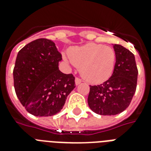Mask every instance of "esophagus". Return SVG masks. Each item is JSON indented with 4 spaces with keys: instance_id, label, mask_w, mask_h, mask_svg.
I'll use <instances>...</instances> for the list:
<instances>
[{
    "instance_id": "34e87169",
    "label": "esophagus",
    "mask_w": 151,
    "mask_h": 151,
    "mask_svg": "<svg viewBox=\"0 0 151 151\" xmlns=\"http://www.w3.org/2000/svg\"><path fill=\"white\" fill-rule=\"evenodd\" d=\"M81 82H82V80H81V79H80L79 77H76V84H80V83H81Z\"/></svg>"
}]
</instances>
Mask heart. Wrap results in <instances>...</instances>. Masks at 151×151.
I'll return each instance as SVG.
<instances>
[{"instance_id": "b5f03b06", "label": "heart", "mask_w": 151, "mask_h": 151, "mask_svg": "<svg viewBox=\"0 0 151 151\" xmlns=\"http://www.w3.org/2000/svg\"><path fill=\"white\" fill-rule=\"evenodd\" d=\"M68 56L71 63L80 68L83 77L92 83L109 79L116 58L113 47L94 43L72 47L68 51Z\"/></svg>"}]
</instances>
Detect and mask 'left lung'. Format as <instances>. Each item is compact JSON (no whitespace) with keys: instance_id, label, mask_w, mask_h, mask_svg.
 <instances>
[{"instance_id":"1","label":"left lung","mask_w":151,"mask_h":151,"mask_svg":"<svg viewBox=\"0 0 151 151\" xmlns=\"http://www.w3.org/2000/svg\"><path fill=\"white\" fill-rule=\"evenodd\" d=\"M116 61L111 76L99 85H90L88 103L92 111L114 115L125 111L135 93L138 68L134 55L120 45H114Z\"/></svg>"}]
</instances>
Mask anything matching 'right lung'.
Listing matches in <instances>:
<instances>
[{
	"label": "right lung",
	"mask_w": 151,
	"mask_h": 151,
	"mask_svg": "<svg viewBox=\"0 0 151 151\" xmlns=\"http://www.w3.org/2000/svg\"><path fill=\"white\" fill-rule=\"evenodd\" d=\"M62 55L45 38L28 43L17 54L13 80L21 104L35 116H52L60 111L75 88V76L59 70Z\"/></svg>",
	"instance_id": "obj_1"
}]
</instances>
